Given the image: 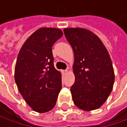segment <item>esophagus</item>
Wrapping results in <instances>:
<instances>
[{
    "label": "esophagus",
    "instance_id": "1",
    "mask_svg": "<svg viewBox=\"0 0 127 127\" xmlns=\"http://www.w3.org/2000/svg\"><path fill=\"white\" fill-rule=\"evenodd\" d=\"M67 72H68V70H62V74H63V75L66 74H67Z\"/></svg>",
    "mask_w": 127,
    "mask_h": 127
}]
</instances>
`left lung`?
I'll return each instance as SVG.
<instances>
[{
  "label": "left lung",
  "instance_id": "8db88e82",
  "mask_svg": "<svg viewBox=\"0 0 127 127\" xmlns=\"http://www.w3.org/2000/svg\"><path fill=\"white\" fill-rule=\"evenodd\" d=\"M74 51V84L71 93L74 105L84 111L100 108L111 93L114 72L107 49L97 35L80 28L64 29Z\"/></svg>",
  "mask_w": 127,
  "mask_h": 127
}]
</instances>
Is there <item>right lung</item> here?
Here are the masks:
<instances>
[{"label":"right lung","mask_w":127,"mask_h":127,"mask_svg":"<svg viewBox=\"0 0 127 127\" xmlns=\"http://www.w3.org/2000/svg\"><path fill=\"white\" fill-rule=\"evenodd\" d=\"M62 35L59 29H39L25 40L17 57L14 77L19 91L38 113L54 108L62 88V75L54 67L52 47Z\"/></svg>","instance_id":"add662e5"}]
</instances>
